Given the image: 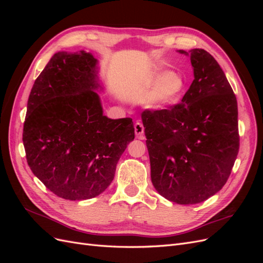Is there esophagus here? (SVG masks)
Segmentation results:
<instances>
[{"label":"esophagus","instance_id":"esophagus-1","mask_svg":"<svg viewBox=\"0 0 263 263\" xmlns=\"http://www.w3.org/2000/svg\"><path fill=\"white\" fill-rule=\"evenodd\" d=\"M134 127H135V134H136V136H137L138 138H142V137H144L145 128H144V126H142V124L139 123V122H137L136 124H135Z\"/></svg>","mask_w":263,"mask_h":263}]
</instances>
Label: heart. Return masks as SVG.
<instances>
[{"instance_id":"b5f03b06","label":"heart","mask_w":263,"mask_h":263,"mask_svg":"<svg viewBox=\"0 0 263 263\" xmlns=\"http://www.w3.org/2000/svg\"><path fill=\"white\" fill-rule=\"evenodd\" d=\"M155 81L156 77L150 78L146 81V85H151ZM184 89L185 82L181 76L168 73L161 80H159L148 93V106L156 109L168 107L180 100Z\"/></svg>"}]
</instances>
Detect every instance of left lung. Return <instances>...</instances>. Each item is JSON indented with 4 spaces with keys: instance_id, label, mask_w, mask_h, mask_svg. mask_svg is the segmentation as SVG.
<instances>
[{
    "instance_id": "1",
    "label": "left lung",
    "mask_w": 263,
    "mask_h": 263,
    "mask_svg": "<svg viewBox=\"0 0 263 263\" xmlns=\"http://www.w3.org/2000/svg\"><path fill=\"white\" fill-rule=\"evenodd\" d=\"M190 57L194 80L182 101L141 113L151 182L159 194L182 205L221 190L239 151L237 100L224 71L204 49L190 50Z\"/></svg>"
}]
</instances>
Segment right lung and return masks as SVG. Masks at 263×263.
Listing matches in <instances>:
<instances>
[{"label": "right lung", "instance_id": "1", "mask_svg": "<svg viewBox=\"0 0 263 263\" xmlns=\"http://www.w3.org/2000/svg\"><path fill=\"white\" fill-rule=\"evenodd\" d=\"M98 60L83 50L54 53L30 91L23 144L30 170L53 194L89 200L107 189L135 138L132 118L103 115Z\"/></svg>", "mask_w": 263, "mask_h": 263}]
</instances>
